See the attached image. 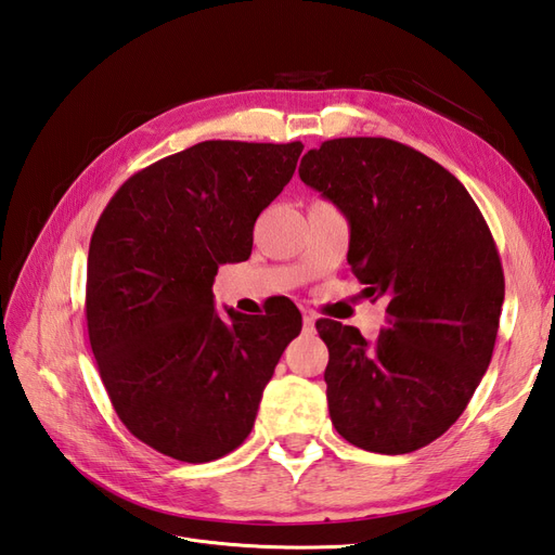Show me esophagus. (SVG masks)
<instances>
[{
	"label": "esophagus",
	"instance_id": "34e87169",
	"mask_svg": "<svg viewBox=\"0 0 555 555\" xmlns=\"http://www.w3.org/2000/svg\"><path fill=\"white\" fill-rule=\"evenodd\" d=\"M302 323H305V331H314V323H317V317L311 314V311H305L302 314Z\"/></svg>",
	"mask_w": 555,
	"mask_h": 555
}]
</instances>
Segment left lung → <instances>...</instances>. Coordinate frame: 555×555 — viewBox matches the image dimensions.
Here are the masks:
<instances>
[{
    "mask_svg": "<svg viewBox=\"0 0 555 555\" xmlns=\"http://www.w3.org/2000/svg\"><path fill=\"white\" fill-rule=\"evenodd\" d=\"M300 178L347 218L363 295L389 300L373 345L353 325L317 321L335 429L379 454L429 446L492 359L504 272L488 222L450 170L389 138L325 140L302 156Z\"/></svg>",
    "mask_w": 555,
    "mask_h": 555,
    "instance_id": "left-lung-1",
    "label": "left lung"
}]
</instances>
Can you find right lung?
Listing matches in <instances>:
<instances>
[{
  "mask_svg": "<svg viewBox=\"0 0 555 555\" xmlns=\"http://www.w3.org/2000/svg\"><path fill=\"white\" fill-rule=\"evenodd\" d=\"M302 142L206 140L126 180L98 220L87 323L103 385L138 440L202 464L248 438L302 314L212 302L218 267L244 262L253 224L291 182Z\"/></svg>",
  "mask_w": 555,
  "mask_h": 555,
  "instance_id": "right-lung-1",
  "label": "right lung"
}]
</instances>
